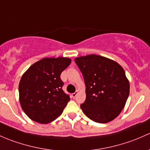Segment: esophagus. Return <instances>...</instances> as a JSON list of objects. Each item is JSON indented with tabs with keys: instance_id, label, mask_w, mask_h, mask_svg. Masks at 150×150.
Listing matches in <instances>:
<instances>
[{
	"instance_id": "1",
	"label": "esophagus",
	"mask_w": 150,
	"mask_h": 150,
	"mask_svg": "<svg viewBox=\"0 0 150 150\" xmlns=\"http://www.w3.org/2000/svg\"><path fill=\"white\" fill-rule=\"evenodd\" d=\"M76 95H77V92H74V93H72V94H71L72 98H76Z\"/></svg>"
}]
</instances>
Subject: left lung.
Wrapping results in <instances>:
<instances>
[{
    "label": "left lung",
    "instance_id": "obj_1",
    "mask_svg": "<svg viewBox=\"0 0 150 150\" xmlns=\"http://www.w3.org/2000/svg\"><path fill=\"white\" fill-rule=\"evenodd\" d=\"M86 86V100L81 105L83 112L93 121L105 123L115 119L126 105L129 81L122 66L101 55L75 58Z\"/></svg>",
    "mask_w": 150,
    "mask_h": 150
}]
</instances>
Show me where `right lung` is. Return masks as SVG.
<instances>
[{
	"mask_svg": "<svg viewBox=\"0 0 150 150\" xmlns=\"http://www.w3.org/2000/svg\"><path fill=\"white\" fill-rule=\"evenodd\" d=\"M71 62L69 58H45L32 64L18 85L21 108L32 121L47 124L61 115L70 100L63 91L61 74Z\"/></svg>",
	"mask_w": 150,
	"mask_h": 150,
	"instance_id": "obj_1",
	"label": "right lung"
}]
</instances>
